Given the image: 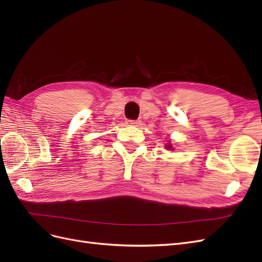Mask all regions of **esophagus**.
Returning a JSON list of instances; mask_svg holds the SVG:
<instances>
[{"mask_svg": "<svg viewBox=\"0 0 262 262\" xmlns=\"http://www.w3.org/2000/svg\"><path fill=\"white\" fill-rule=\"evenodd\" d=\"M128 123H129L130 125H136V126H138V125L141 124V120H129Z\"/></svg>", "mask_w": 262, "mask_h": 262, "instance_id": "esophagus-1", "label": "esophagus"}]
</instances>
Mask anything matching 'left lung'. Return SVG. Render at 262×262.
Wrapping results in <instances>:
<instances>
[{"mask_svg":"<svg viewBox=\"0 0 262 262\" xmlns=\"http://www.w3.org/2000/svg\"><path fill=\"white\" fill-rule=\"evenodd\" d=\"M165 147L167 148V149H173V147H172V144H170V143H166V145H165Z\"/></svg>","mask_w":262,"mask_h":262,"instance_id":"1","label":"left lung"}]
</instances>
